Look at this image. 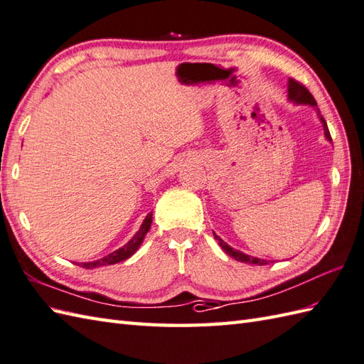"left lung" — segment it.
I'll use <instances>...</instances> for the list:
<instances>
[{
    "instance_id": "8db88e82",
    "label": "left lung",
    "mask_w": 364,
    "mask_h": 364,
    "mask_svg": "<svg viewBox=\"0 0 364 364\" xmlns=\"http://www.w3.org/2000/svg\"><path fill=\"white\" fill-rule=\"evenodd\" d=\"M289 99L293 100V102H296V104H309V105L316 107V100H315L314 96H311V92H310L306 87H304L301 82L294 80V79H290V82H289ZM318 114H319V117H321V122H323L326 138H327L328 141H332L331 132H328V127H327V124H326V121H324V117L321 116L319 109H318ZM214 237H215V240H218V245H220V247L223 248V251L226 252V255L234 257L235 260L245 262V264H255V265H267V264H268V262L264 260V259L251 257V256H248V255H245V252H242V251H237V250L231 248L230 245L225 243L220 237H218V235H217L215 232H214Z\"/></svg>"
}]
</instances>
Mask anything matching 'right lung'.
<instances>
[{
  "label": "right lung",
  "mask_w": 364,
  "mask_h": 364,
  "mask_svg": "<svg viewBox=\"0 0 364 364\" xmlns=\"http://www.w3.org/2000/svg\"><path fill=\"white\" fill-rule=\"evenodd\" d=\"M150 225H151V213L146 217V220L142 222L136 235H133V239L127 245H124L122 248L113 251L112 255H108V256L99 259V260L85 262V264H82V267L83 268H96V267H102V265H113V264H117V262H122L125 259H129L133 255V252L139 248V245L142 243L144 237H146V234L150 230Z\"/></svg>",
  "instance_id": "right-lung-1"
}]
</instances>
